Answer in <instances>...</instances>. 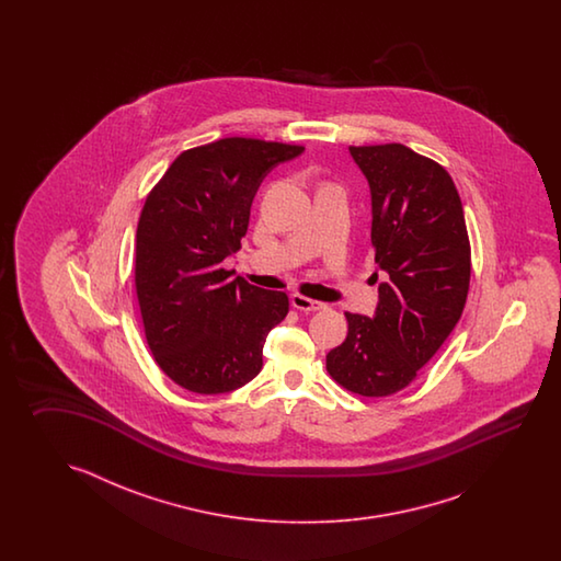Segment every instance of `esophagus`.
Listing matches in <instances>:
<instances>
[{
  "instance_id": "esophagus-1",
  "label": "esophagus",
  "mask_w": 561,
  "mask_h": 561,
  "mask_svg": "<svg viewBox=\"0 0 561 561\" xmlns=\"http://www.w3.org/2000/svg\"><path fill=\"white\" fill-rule=\"evenodd\" d=\"M290 305L297 310H321L324 309L321 300H312L309 297H302V295H293L290 297Z\"/></svg>"
}]
</instances>
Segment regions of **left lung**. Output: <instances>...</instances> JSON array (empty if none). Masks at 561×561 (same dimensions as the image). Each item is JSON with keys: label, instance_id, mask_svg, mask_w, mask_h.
Here are the masks:
<instances>
[{"label": "left lung", "instance_id": "left-lung-1", "mask_svg": "<svg viewBox=\"0 0 561 561\" xmlns=\"http://www.w3.org/2000/svg\"><path fill=\"white\" fill-rule=\"evenodd\" d=\"M348 150L369 180L370 244L387 278L373 319L345 312L348 333L327 355V370L351 393L389 397L417 377L461 319L471 247L442 164L397 142Z\"/></svg>", "mask_w": 561, "mask_h": 561}]
</instances>
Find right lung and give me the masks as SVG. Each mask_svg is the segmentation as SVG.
<instances>
[{
    "instance_id": "right-lung-1",
    "label": "right lung",
    "mask_w": 561,
    "mask_h": 561,
    "mask_svg": "<svg viewBox=\"0 0 561 561\" xmlns=\"http://www.w3.org/2000/svg\"><path fill=\"white\" fill-rule=\"evenodd\" d=\"M305 146L222 138L184 150L146 196L134 285L144 334L158 367L198 394L234 391L263 369L268 331L288 297L244 278L222 261L240 249L264 176Z\"/></svg>"
}]
</instances>
